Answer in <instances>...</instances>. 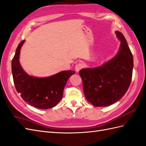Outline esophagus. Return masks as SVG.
Listing matches in <instances>:
<instances>
[{
    "instance_id": "esophagus-1",
    "label": "esophagus",
    "mask_w": 146,
    "mask_h": 146,
    "mask_svg": "<svg viewBox=\"0 0 146 146\" xmlns=\"http://www.w3.org/2000/svg\"><path fill=\"white\" fill-rule=\"evenodd\" d=\"M84 66V64L82 62H80L78 63H77L76 65L75 66V70L76 71V72H78L79 71L83 68Z\"/></svg>"
}]
</instances>
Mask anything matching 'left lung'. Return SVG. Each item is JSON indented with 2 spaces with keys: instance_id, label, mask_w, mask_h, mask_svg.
I'll return each mask as SVG.
<instances>
[{
  "instance_id": "1",
  "label": "left lung",
  "mask_w": 146,
  "mask_h": 146,
  "mask_svg": "<svg viewBox=\"0 0 146 146\" xmlns=\"http://www.w3.org/2000/svg\"><path fill=\"white\" fill-rule=\"evenodd\" d=\"M121 41L118 54L104 65L84 68L79 74L86 98L96 107L111 105L125 94L132 79L133 57L125 37L116 31Z\"/></svg>"
}]
</instances>
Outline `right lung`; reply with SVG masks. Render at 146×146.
<instances>
[{"label":"right lung","instance_id":"add662e5","mask_svg":"<svg viewBox=\"0 0 146 146\" xmlns=\"http://www.w3.org/2000/svg\"><path fill=\"white\" fill-rule=\"evenodd\" d=\"M25 40L21 41L12 61V72L15 86L26 102L39 109L55 107L60 101L68 78L74 71H63L46 78L29 76L20 64V53Z\"/></svg>","mask_w":146,"mask_h":146}]
</instances>
